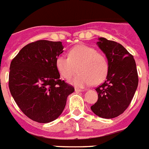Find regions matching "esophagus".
I'll return each instance as SVG.
<instances>
[{
	"label": "esophagus",
	"mask_w": 149,
	"mask_h": 149,
	"mask_svg": "<svg viewBox=\"0 0 149 149\" xmlns=\"http://www.w3.org/2000/svg\"><path fill=\"white\" fill-rule=\"evenodd\" d=\"M74 91H75V92H83L84 91V90L80 89V88H74Z\"/></svg>",
	"instance_id": "esophagus-1"
}]
</instances>
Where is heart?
I'll return each instance as SVG.
<instances>
[{
  "label": "heart",
  "instance_id": "1",
  "mask_svg": "<svg viewBox=\"0 0 149 149\" xmlns=\"http://www.w3.org/2000/svg\"><path fill=\"white\" fill-rule=\"evenodd\" d=\"M55 66L60 75L69 79L77 72V75L70 80V83L77 87H85L104 81L108 70L105 56L95 49L86 45H77L68 52V58L58 55Z\"/></svg>",
  "mask_w": 149,
  "mask_h": 149
}]
</instances>
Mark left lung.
I'll return each mask as SVG.
<instances>
[{"label":"left lung","mask_w":149,"mask_h":149,"mask_svg":"<svg viewBox=\"0 0 149 149\" xmlns=\"http://www.w3.org/2000/svg\"><path fill=\"white\" fill-rule=\"evenodd\" d=\"M97 45L108 61L107 80L96 88L98 100L91 107L97 116L112 119L127 109L138 87L139 78L133 56L116 42L98 39Z\"/></svg>","instance_id":"obj_1"}]
</instances>
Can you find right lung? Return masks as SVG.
Returning a JSON list of instances; mask_svg holds the SVG:
<instances>
[{
  "label": "right lung",
  "mask_w": 149,
  "mask_h": 149,
  "mask_svg": "<svg viewBox=\"0 0 149 149\" xmlns=\"http://www.w3.org/2000/svg\"><path fill=\"white\" fill-rule=\"evenodd\" d=\"M63 48L61 42L39 40L24 46L11 61V95L23 113L38 123L56 120L65 109L68 96L74 91L60 79L55 66Z\"/></svg>",
  "instance_id": "obj_1"
}]
</instances>
